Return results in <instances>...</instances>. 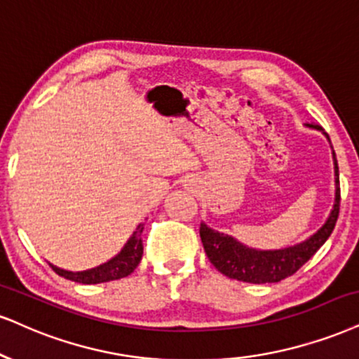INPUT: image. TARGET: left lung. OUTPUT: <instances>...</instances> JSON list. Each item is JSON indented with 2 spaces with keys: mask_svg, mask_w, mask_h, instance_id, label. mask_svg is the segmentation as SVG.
Listing matches in <instances>:
<instances>
[{
  "mask_svg": "<svg viewBox=\"0 0 359 359\" xmlns=\"http://www.w3.org/2000/svg\"><path fill=\"white\" fill-rule=\"evenodd\" d=\"M306 126L321 131L330 141V136L323 131L321 126L309 125V123H306ZM333 161L336 183L334 205L326 223L315 234H311L308 240L298 243V245L281 248V250H256V248L243 245L229 234L219 233L201 223V243L205 246L206 256L211 261V264L219 273H223L224 276L231 278V280L253 283V285L278 283L298 271L325 245L331 233H333L336 221H338L341 196H339V172L334 151Z\"/></svg>",
  "mask_w": 359,
  "mask_h": 359,
  "instance_id": "obj_1",
  "label": "left lung"
}]
</instances>
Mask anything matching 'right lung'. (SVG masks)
I'll use <instances>...</instances> for the list:
<instances>
[{"mask_svg":"<svg viewBox=\"0 0 359 359\" xmlns=\"http://www.w3.org/2000/svg\"><path fill=\"white\" fill-rule=\"evenodd\" d=\"M143 229V224H138L136 231L131 234L130 240L126 241L125 246H123V250L119 251L114 258L106 261V263L100 264V266L96 268L73 273L57 268L55 264H50V266L53 268V271L60 274V276L66 278V280L83 283V285H98V283L121 280V278H126L128 274H131L136 268H138L141 256H143V240H141Z\"/></svg>","mask_w":359,"mask_h":359,"instance_id":"obj_1","label":"right lung"}]
</instances>
